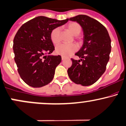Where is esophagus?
I'll use <instances>...</instances> for the list:
<instances>
[{
    "label": "esophagus",
    "instance_id": "34e87169",
    "mask_svg": "<svg viewBox=\"0 0 126 126\" xmlns=\"http://www.w3.org/2000/svg\"><path fill=\"white\" fill-rule=\"evenodd\" d=\"M62 60L63 61L64 60H65V57H63V56H62Z\"/></svg>",
    "mask_w": 126,
    "mask_h": 126
}]
</instances>
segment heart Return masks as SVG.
<instances>
[{"mask_svg": "<svg viewBox=\"0 0 126 126\" xmlns=\"http://www.w3.org/2000/svg\"><path fill=\"white\" fill-rule=\"evenodd\" d=\"M67 29L70 33L74 36H78L81 31V27L78 23L72 22L67 25ZM51 39L54 44H58L60 42V28L56 27L52 30L51 33ZM78 49L77 45L75 44H62L58 45L56 48V52L57 54L63 57H67L71 55L73 52Z\"/></svg>", "mask_w": 126, "mask_h": 126, "instance_id": "1", "label": "heart"}]
</instances>
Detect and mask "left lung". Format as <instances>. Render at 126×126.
<instances>
[{"label":"left lung","mask_w":126,"mask_h":126,"mask_svg":"<svg viewBox=\"0 0 126 126\" xmlns=\"http://www.w3.org/2000/svg\"><path fill=\"white\" fill-rule=\"evenodd\" d=\"M69 20L81 26L84 37L82 47L75 53L80 59H71L72 65L67 69V74L75 84L91 85L106 70L111 50L110 35L100 22L85 15H78Z\"/></svg>","instance_id":"1"}]
</instances>
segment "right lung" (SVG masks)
Returning a JSON list of instances; mask_svg holds the SVG:
<instances>
[{
    "instance_id": "add662e5",
    "label": "right lung",
    "mask_w": 126,
    "mask_h": 126,
    "mask_svg": "<svg viewBox=\"0 0 126 126\" xmlns=\"http://www.w3.org/2000/svg\"><path fill=\"white\" fill-rule=\"evenodd\" d=\"M68 20L39 16L24 23L18 30L13 42L14 60L19 75L27 85L39 88L52 80L62 57L50 55L55 49L51 33ZM45 52L50 55L44 56Z\"/></svg>"
}]
</instances>
